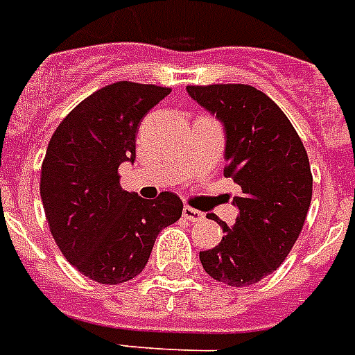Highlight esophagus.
Segmentation results:
<instances>
[{
  "instance_id": "34e87169",
  "label": "esophagus",
  "mask_w": 355,
  "mask_h": 355,
  "mask_svg": "<svg viewBox=\"0 0 355 355\" xmlns=\"http://www.w3.org/2000/svg\"><path fill=\"white\" fill-rule=\"evenodd\" d=\"M183 218H187L191 223H198V220H204V213L198 211V209H194V207L185 206L183 207Z\"/></svg>"
}]
</instances>
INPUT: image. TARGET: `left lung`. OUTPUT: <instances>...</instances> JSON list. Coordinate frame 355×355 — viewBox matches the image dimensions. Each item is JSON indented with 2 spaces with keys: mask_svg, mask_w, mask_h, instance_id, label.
Segmentation results:
<instances>
[{
  "mask_svg": "<svg viewBox=\"0 0 355 355\" xmlns=\"http://www.w3.org/2000/svg\"><path fill=\"white\" fill-rule=\"evenodd\" d=\"M187 93L223 123L225 174L241 187L236 223L213 217L225 236L200 252V262L215 281L249 286L284 262L303 228L313 196L307 151L284 112L257 87L187 86Z\"/></svg>",
  "mask_w": 355,
  "mask_h": 355,
  "instance_id": "1",
  "label": "left lung"
}]
</instances>
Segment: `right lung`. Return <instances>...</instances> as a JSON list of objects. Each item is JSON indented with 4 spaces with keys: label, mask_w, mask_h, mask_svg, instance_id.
<instances>
[{
    "label": "right lung",
    "mask_w": 355,
    "mask_h": 355,
    "mask_svg": "<svg viewBox=\"0 0 355 355\" xmlns=\"http://www.w3.org/2000/svg\"><path fill=\"white\" fill-rule=\"evenodd\" d=\"M170 89L116 82L84 98L50 138L41 168L48 226L63 257L101 282H127L146 268L162 228L181 217L174 193H127L117 168L137 159V132Z\"/></svg>",
    "instance_id": "obj_1"
}]
</instances>
